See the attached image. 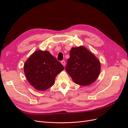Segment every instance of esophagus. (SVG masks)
Segmentation results:
<instances>
[{
    "label": "esophagus",
    "instance_id": "obj_1",
    "mask_svg": "<svg viewBox=\"0 0 128 128\" xmlns=\"http://www.w3.org/2000/svg\"><path fill=\"white\" fill-rule=\"evenodd\" d=\"M61 63H62V64L64 66H65V60H62V61H61Z\"/></svg>",
    "mask_w": 128,
    "mask_h": 128
}]
</instances>
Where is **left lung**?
<instances>
[{"mask_svg": "<svg viewBox=\"0 0 128 128\" xmlns=\"http://www.w3.org/2000/svg\"><path fill=\"white\" fill-rule=\"evenodd\" d=\"M68 60L66 71L75 84L87 86L94 82L100 72V63L85 46L72 47Z\"/></svg>", "mask_w": 128, "mask_h": 128, "instance_id": "obj_1", "label": "left lung"}]
</instances>
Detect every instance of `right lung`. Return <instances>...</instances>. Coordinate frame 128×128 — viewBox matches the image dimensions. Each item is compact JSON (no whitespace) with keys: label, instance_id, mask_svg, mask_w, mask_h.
<instances>
[{"label":"right lung","instance_id":"right-lung-1","mask_svg":"<svg viewBox=\"0 0 128 128\" xmlns=\"http://www.w3.org/2000/svg\"><path fill=\"white\" fill-rule=\"evenodd\" d=\"M64 69L63 65L48 51H36L24 65V72L28 82L36 90L41 91L51 87L56 76Z\"/></svg>","mask_w":128,"mask_h":128}]
</instances>
